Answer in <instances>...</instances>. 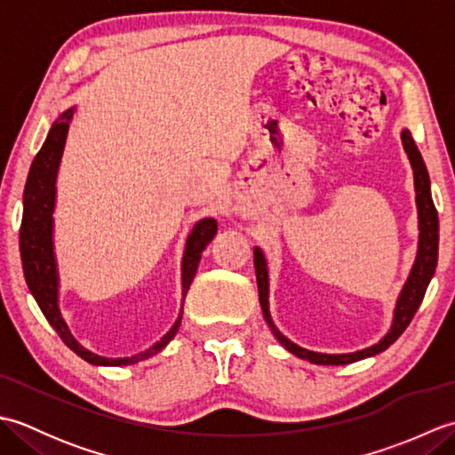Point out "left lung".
<instances>
[{
    "mask_svg": "<svg viewBox=\"0 0 455 455\" xmlns=\"http://www.w3.org/2000/svg\"><path fill=\"white\" fill-rule=\"evenodd\" d=\"M401 142L403 148L407 152L411 168H412V178H414V193H417V215H419V244H417V258H414V264L409 272L407 282H404L401 293L395 301L393 308V321L391 328L387 331L379 342L371 344L367 347H362L357 352H347V354H323V352H313L307 350V347L299 346L289 340L287 336L277 331V326L272 321V313H269V272H267V262L262 252V248H254V267H256V282H258V295H259V305H262L264 321L267 323L269 331L274 332L277 342L282 344L287 352L293 355L301 357L316 365H346L365 360V357H371L397 340V338L404 332L412 321L414 313L419 311V307L427 293L430 279L436 272L438 264V212L434 207L432 201V191H430V176L427 170V164L422 160V154L419 152L417 144H414L411 131L403 129L401 131Z\"/></svg>",
    "mask_w": 455,
    "mask_h": 455,
    "instance_id": "obj_1",
    "label": "left lung"
}]
</instances>
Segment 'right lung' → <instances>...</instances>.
Returning a JSON list of instances; mask_svg holds the SVG:
<instances>
[{
	"instance_id": "add662e5",
	"label": "right lung",
	"mask_w": 455,
	"mask_h": 455,
	"mask_svg": "<svg viewBox=\"0 0 455 455\" xmlns=\"http://www.w3.org/2000/svg\"><path fill=\"white\" fill-rule=\"evenodd\" d=\"M74 115L76 105L58 115V119L48 129L41 150H38L31 164V170H28L23 191V220L21 230H19V250H21L23 274L35 301L46 316V321L51 323L58 336L62 338V342L72 352L93 365H132L162 352L170 344L172 338L178 334L183 315V301H186L189 285L193 277H196L201 252L217 235V220L211 217L201 219L199 222H196V227L191 228V233L186 238V248H183L181 258V308L176 323H173V326L156 344H152L148 350L129 357H105L84 347L70 332V328H68L60 313V305H58V301H60V277H58V262L54 254L56 180Z\"/></svg>"
}]
</instances>
